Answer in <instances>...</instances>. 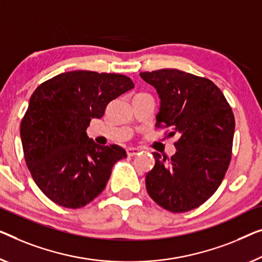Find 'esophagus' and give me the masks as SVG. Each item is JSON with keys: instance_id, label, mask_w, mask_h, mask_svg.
Segmentation results:
<instances>
[{"instance_id": "1", "label": "esophagus", "mask_w": 262, "mask_h": 262, "mask_svg": "<svg viewBox=\"0 0 262 262\" xmlns=\"http://www.w3.org/2000/svg\"><path fill=\"white\" fill-rule=\"evenodd\" d=\"M139 153H140L139 148H135V147L127 148V155L128 156H134V155H138Z\"/></svg>"}]
</instances>
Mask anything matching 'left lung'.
Returning <instances> with one entry per match:
<instances>
[{
    "mask_svg": "<svg viewBox=\"0 0 262 262\" xmlns=\"http://www.w3.org/2000/svg\"><path fill=\"white\" fill-rule=\"evenodd\" d=\"M156 89V128L173 129L180 139L168 160L154 151L155 166L146 175L153 200L182 213L206 202L221 185L232 156L235 120L224 94L212 81L179 69L140 73Z\"/></svg>",
    "mask_w": 262,
    "mask_h": 262,
    "instance_id": "obj_1",
    "label": "left lung"
}]
</instances>
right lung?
Segmentation results:
<instances>
[{"instance_id":"add662e5","label":"right lung","mask_w":262,"mask_h":262,"mask_svg":"<svg viewBox=\"0 0 262 262\" xmlns=\"http://www.w3.org/2000/svg\"><path fill=\"white\" fill-rule=\"evenodd\" d=\"M133 87L121 74L74 70L35 89L19 133L31 177L53 202L80 208L104 189L113 166L127 153L118 144L99 146L85 130Z\"/></svg>"}]
</instances>
